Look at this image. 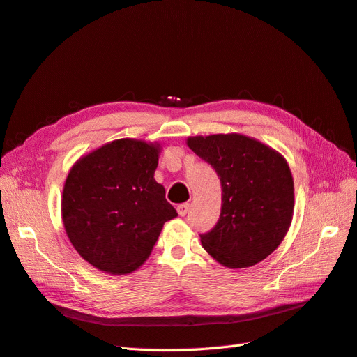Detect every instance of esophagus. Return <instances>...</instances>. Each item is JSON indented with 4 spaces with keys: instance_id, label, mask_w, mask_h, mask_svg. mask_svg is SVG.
Here are the masks:
<instances>
[{
    "instance_id": "1",
    "label": "esophagus",
    "mask_w": 357,
    "mask_h": 357,
    "mask_svg": "<svg viewBox=\"0 0 357 357\" xmlns=\"http://www.w3.org/2000/svg\"><path fill=\"white\" fill-rule=\"evenodd\" d=\"M189 204H180V205H177V213L180 214V215H186L188 213H189Z\"/></svg>"
}]
</instances>
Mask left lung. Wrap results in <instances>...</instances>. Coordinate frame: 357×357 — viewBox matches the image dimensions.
Returning <instances> with one entry per match:
<instances>
[{"label":"left lung","mask_w":357,"mask_h":357,"mask_svg":"<svg viewBox=\"0 0 357 357\" xmlns=\"http://www.w3.org/2000/svg\"><path fill=\"white\" fill-rule=\"evenodd\" d=\"M188 146L215 169L222 210L201 244L223 266L248 268L280 245L294 218V177L277 150L243 134L188 138Z\"/></svg>","instance_id":"1"}]
</instances>
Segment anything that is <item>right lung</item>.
Here are the masks:
<instances>
[{"instance_id": "1", "label": "right lung", "mask_w": 357, "mask_h": 357, "mask_svg": "<svg viewBox=\"0 0 357 357\" xmlns=\"http://www.w3.org/2000/svg\"><path fill=\"white\" fill-rule=\"evenodd\" d=\"M159 143L121 138L82 156L62 190L63 228L77 253L100 271L129 274L177 218L155 180Z\"/></svg>"}]
</instances>
